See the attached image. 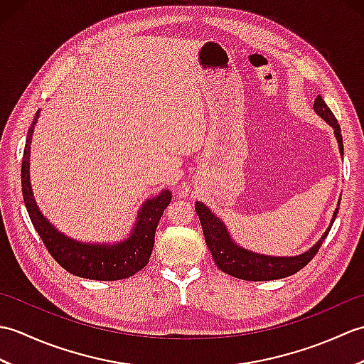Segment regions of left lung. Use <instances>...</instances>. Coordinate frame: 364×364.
<instances>
[{
  "label": "left lung",
  "instance_id": "8db88e82",
  "mask_svg": "<svg viewBox=\"0 0 364 364\" xmlns=\"http://www.w3.org/2000/svg\"><path fill=\"white\" fill-rule=\"evenodd\" d=\"M313 107L316 114H319L321 117L333 128L339 145V153H341L343 156L344 146L341 128H339L333 112L328 109V106L323 102L321 95H318V98L314 100ZM196 211L198 214L200 223H202L208 249H210L213 259L220 270H223V272L228 275H233L247 282H267L278 280V278H284L296 274L314 258V255L321 249L322 242L326 241L331 225H333L338 214V208L333 213V219H331L327 231L321 236L319 241L316 242L310 250H306L301 255H296V257H269V255H259L252 250H247L244 247H239L233 239H231L227 227L223 225L222 220L215 218L210 208L205 206L203 203L196 202Z\"/></svg>",
  "mask_w": 364,
  "mask_h": 364
}]
</instances>
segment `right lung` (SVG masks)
Segmentation results:
<instances>
[{
    "label": "right lung",
    "mask_w": 364,
    "mask_h": 364,
    "mask_svg": "<svg viewBox=\"0 0 364 364\" xmlns=\"http://www.w3.org/2000/svg\"><path fill=\"white\" fill-rule=\"evenodd\" d=\"M41 111H37L28 129V137L21 162V192L29 219L43 241L46 250L67 272L89 280H123L144 269L150 261L154 245V233L162 213L168 206L172 194L162 191L159 196L149 198L137 214L136 225L125 241L115 244H86L75 241L54 228L43 218L33 197L29 181V150L33 141L34 125Z\"/></svg>",
    "instance_id": "add662e5"
}]
</instances>
